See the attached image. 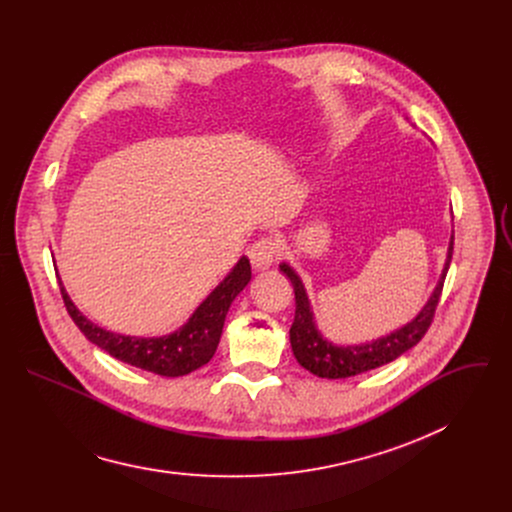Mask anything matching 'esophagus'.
<instances>
[{
	"mask_svg": "<svg viewBox=\"0 0 512 512\" xmlns=\"http://www.w3.org/2000/svg\"><path fill=\"white\" fill-rule=\"evenodd\" d=\"M277 253H279L277 241L273 237H261L249 249V259L255 269H267L269 265H273Z\"/></svg>",
	"mask_w": 512,
	"mask_h": 512,
	"instance_id": "1",
	"label": "esophagus"
}]
</instances>
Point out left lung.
I'll use <instances>...</instances> for the list:
<instances>
[{"instance_id":"left-lung-1","label":"left lung","mask_w":512,"mask_h":512,"mask_svg":"<svg viewBox=\"0 0 512 512\" xmlns=\"http://www.w3.org/2000/svg\"><path fill=\"white\" fill-rule=\"evenodd\" d=\"M452 251H454V235L450 241L446 265L442 271L440 281H437L431 298L423 306V310L403 328L377 338L373 342H364L356 346H336L328 342L316 328L314 312L310 308V300L306 296V289L298 273L291 269L287 263H281L279 269L289 277L291 285H294V294H296V316L294 324L289 328V342L291 350H294V356L306 371H310L316 377L322 379H346L354 377L360 373H367L373 369L383 367V364L395 360L409 348H413L427 332L431 326V320L435 316L437 302H440L442 296V287L446 273L450 269L452 261Z\"/></svg>"}]
</instances>
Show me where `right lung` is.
I'll use <instances>...</instances> for the list:
<instances>
[{
  "label": "right lung",
  "mask_w": 512,
  "mask_h": 512,
  "mask_svg": "<svg viewBox=\"0 0 512 512\" xmlns=\"http://www.w3.org/2000/svg\"><path fill=\"white\" fill-rule=\"evenodd\" d=\"M251 279V263L241 257L233 271L218 283L212 294L196 308L192 318L176 332L160 338H137L123 336L99 328L89 318H85L77 306L68 298L66 289L60 283V294L64 306L75 320L79 330L101 350L109 352L113 358L131 364V367L150 371L162 377H182L206 364L216 352L221 340L227 312L233 300L245 289Z\"/></svg>",
  "instance_id": "obj_1"
}]
</instances>
